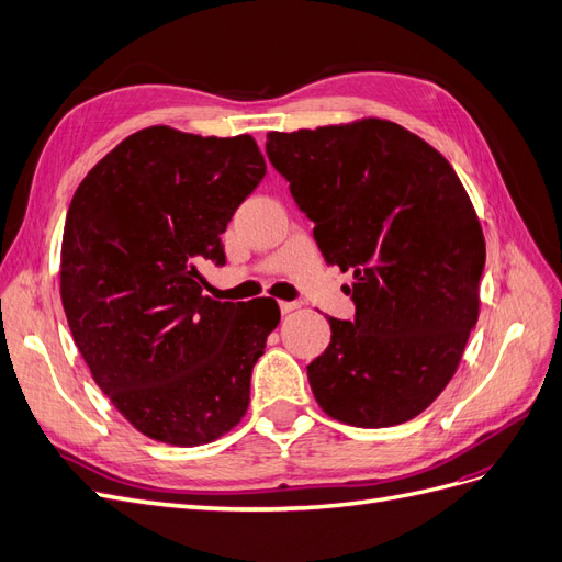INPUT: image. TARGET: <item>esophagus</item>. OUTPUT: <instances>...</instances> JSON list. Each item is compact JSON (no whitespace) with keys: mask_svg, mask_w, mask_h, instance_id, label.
I'll list each match as a JSON object with an SVG mask.
<instances>
[{"mask_svg":"<svg viewBox=\"0 0 562 562\" xmlns=\"http://www.w3.org/2000/svg\"><path fill=\"white\" fill-rule=\"evenodd\" d=\"M279 310H281V314H291V312L300 310V302H285V300H281L279 302Z\"/></svg>","mask_w":562,"mask_h":562,"instance_id":"esophagus-1","label":"esophagus"}]
</instances>
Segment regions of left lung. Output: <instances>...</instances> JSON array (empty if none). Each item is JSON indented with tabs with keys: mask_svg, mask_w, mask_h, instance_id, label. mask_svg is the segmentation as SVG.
Instances as JSON below:
<instances>
[{
	"mask_svg": "<svg viewBox=\"0 0 562 562\" xmlns=\"http://www.w3.org/2000/svg\"><path fill=\"white\" fill-rule=\"evenodd\" d=\"M328 265L353 271V321L330 316V345L307 366L328 417L396 427L440 396L481 310L485 239L448 159L378 116L267 133Z\"/></svg>",
	"mask_w": 562,
	"mask_h": 562,
	"instance_id": "obj_1",
	"label": "left lung"
}]
</instances>
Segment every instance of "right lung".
<instances>
[{
  "label": "right lung",
  "mask_w": 562,
  "mask_h": 562,
  "mask_svg": "<svg viewBox=\"0 0 562 562\" xmlns=\"http://www.w3.org/2000/svg\"><path fill=\"white\" fill-rule=\"evenodd\" d=\"M265 173L248 133L149 126L108 151L67 209V326L103 394L159 443H213L248 411L279 304L203 295L199 267L227 262L220 234Z\"/></svg>",
  "instance_id": "right-lung-1"
}]
</instances>
